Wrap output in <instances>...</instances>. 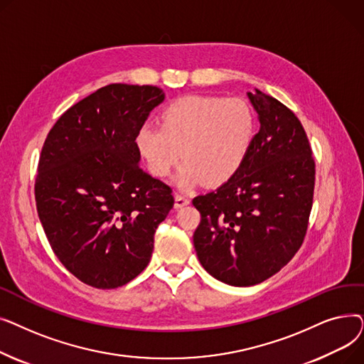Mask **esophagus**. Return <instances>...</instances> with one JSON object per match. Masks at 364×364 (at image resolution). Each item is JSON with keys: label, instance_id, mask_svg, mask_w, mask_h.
I'll use <instances>...</instances> for the list:
<instances>
[{"label": "esophagus", "instance_id": "obj_1", "mask_svg": "<svg viewBox=\"0 0 364 364\" xmlns=\"http://www.w3.org/2000/svg\"><path fill=\"white\" fill-rule=\"evenodd\" d=\"M188 203H190V199L187 196L180 195V193L176 195V208H183V206H186Z\"/></svg>", "mask_w": 364, "mask_h": 364}]
</instances>
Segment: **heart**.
Returning <instances> with one entry per match:
<instances>
[{
    "label": "heart",
    "mask_w": 364,
    "mask_h": 364,
    "mask_svg": "<svg viewBox=\"0 0 364 364\" xmlns=\"http://www.w3.org/2000/svg\"><path fill=\"white\" fill-rule=\"evenodd\" d=\"M255 137V117L240 99L184 95L159 114V127L143 124L136 136L153 176L168 177L180 159L181 186H221L243 165Z\"/></svg>",
    "instance_id": "heart-1"
}]
</instances>
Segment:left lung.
Wrapping results in <instances>:
<instances>
[{
    "mask_svg": "<svg viewBox=\"0 0 364 364\" xmlns=\"http://www.w3.org/2000/svg\"><path fill=\"white\" fill-rule=\"evenodd\" d=\"M259 131L236 174L196 196L193 245L203 269L232 286H254L288 264L307 235L316 164L295 113L259 90L247 92Z\"/></svg>",
    "mask_w": 364,
    "mask_h": 364,
    "instance_id": "left-lung-1",
    "label": "left lung"
}]
</instances>
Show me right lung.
Instances as JSON below:
<instances>
[{"instance_id":"add662e5","label":"right lung","mask_w":364,"mask_h":364,"mask_svg":"<svg viewBox=\"0 0 364 364\" xmlns=\"http://www.w3.org/2000/svg\"><path fill=\"white\" fill-rule=\"evenodd\" d=\"M165 94L110 84L69 107L50 129L35 178L36 211L55 257L82 283L114 289L150 261L172 188L139 165V128Z\"/></svg>"}]
</instances>
